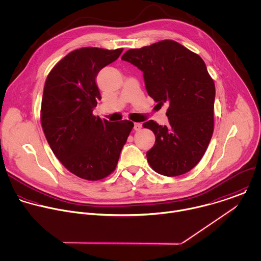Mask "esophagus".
Returning <instances> with one entry per match:
<instances>
[{"label":"esophagus","mask_w":261,"mask_h":261,"mask_svg":"<svg viewBox=\"0 0 261 261\" xmlns=\"http://www.w3.org/2000/svg\"><path fill=\"white\" fill-rule=\"evenodd\" d=\"M142 128V123H135V125H134V129L135 130H140Z\"/></svg>","instance_id":"obj_1"}]
</instances>
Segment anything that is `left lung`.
<instances>
[{"mask_svg":"<svg viewBox=\"0 0 261 261\" xmlns=\"http://www.w3.org/2000/svg\"><path fill=\"white\" fill-rule=\"evenodd\" d=\"M122 60L143 71L148 95L168 104L169 123L143 124L156 141L147 152L150 166L159 174L177 176L194 168L213 134L215 86L202 58L177 42L164 40L126 51Z\"/></svg>","mask_w":261,"mask_h":261,"instance_id":"left-lung-1","label":"left lung"}]
</instances>
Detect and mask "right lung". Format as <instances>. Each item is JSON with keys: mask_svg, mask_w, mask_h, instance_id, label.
<instances>
[{"mask_svg": "<svg viewBox=\"0 0 261 261\" xmlns=\"http://www.w3.org/2000/svg\"><path fill=\"white\" fill-rule=\"evenodd\" d=\"M123 49L86 47L61 59L47 76L41 108L46 139L60 162L76 176L99 180L111 174L134 127L93 114L101 99L96 76Z\"/></svg>", "mask_w": 261, "mask_h": 261, "instance_id": "add662e5", "label": "right lung"}]
</instances>
